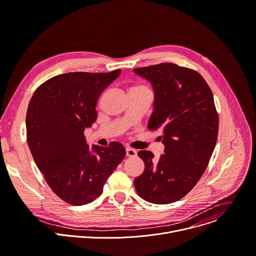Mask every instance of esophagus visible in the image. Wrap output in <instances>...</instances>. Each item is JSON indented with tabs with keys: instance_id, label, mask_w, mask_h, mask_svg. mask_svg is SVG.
I'll list each match as a JSON object with an SVG mask.
<instances>
[{
	"instance_id": "1",
	"label": "esophagus",
	"mask_w": 256,
	"mask_h": 256,
	"mask_svg": "<svg viewBox=\"0 0 256 256\" xmlns=\"http://www.w3.org/2000/svg\"><path fill=\"white\" fill-rule=\"evenodd\" d=\"M126 156L134 157V156H136V151L134 149L128 147V148H126Z\"/></svg>"
}]
</instances>
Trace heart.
Here are the masks:
<instances>
[{"label":"heart","instance_id":"obj_1","mask_svg":"<svg viewBox=\"0 0 256 256\" xmlns=\"http://www.w3.org/2000/svg\"><path fill=\"white\" fill-rule=\"evenodd\" d=\"M134 88H145L144 86H134Z\"/></svg>","mask_w":256,"mask_h":256}]
</instances>
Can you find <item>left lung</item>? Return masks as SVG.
I'll list each match as a JSON object with an SVG mask.
<instances>
[{"label": "left lung", "mask_w": 256, "mask_h": 256, "mask_svg": "<svg viewBox=\"0 0 256 256\" xmlns=\"http://www.w3.org/2000/svg\"><path fill=\"white\" fill-rule=\"evenodd\" d=\"M154 88L150 130L164 132V154L138 151L143 174L134 178L138 195L154 204H168L187 195L205 172L218 134L214 94L202 76L191 68L160 63L134 68Z\"/></svg>", "instance_id": "8db88e82"}]
</instances>
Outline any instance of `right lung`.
Returning <instances> with one entry per match:
<instances>
[{"instance_id":"1","label":"right lung","mask_w":256,"mask_h":256,"mask_svg":"<svg viewBox=\"0 0 256 256\" xmlns=\"http://www.w3.org/2000/svg\"><path fill=\"white\" fill-rule=\"evenodd\" d=\"M68 72L42 82L26 113V140L38 170L51 190L72 205L94 201L126 156L124 147H88L84 128L97 120V102L120 74Z\"/></svg>"}]
</instances>
